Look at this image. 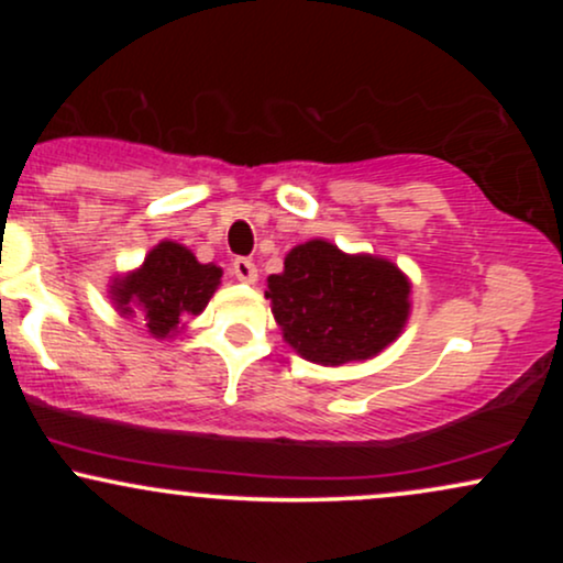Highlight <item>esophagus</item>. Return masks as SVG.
<instances>
[{"instance_id": "1", "label": "esophagus", "mask_w": 563, "mask_h": 563, "mask_svg": "<svg viewBox=\"0 0 563 563\" xmlns=\"http://www.w3.org/2000/svg\"><path fill=\"white\" fill-rule=\"evenodd\" d=\"M232 275H235L241 283H256V277H260V273H256V264L251 260H243V256L232 262Z\"/></svg>"}]
</instances>
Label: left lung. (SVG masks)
<instances>
[{
    "label": "left lung",
    "instance_id": "obj_1",
    "mask_svg": "<svg viewBox=\"0 0 563 563\" xmlns=\"http://www.w3.org/2000/svg\"><path fill=\"white\" fill-rule=\"evenodd\" d=\"M410 277L373 254H346L325 238L294 245L264 296L283 341L314 365L365 363L410 320Z\"/></svg>",
    "mask_w": 563,
    "mask_h": 563
}]
</instances>
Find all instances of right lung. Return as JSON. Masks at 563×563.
<instances>
[{
	"label": "right lung",
	"instance_id": "right-lung-1",
	"mask_svg": "<svg viewBox=\"0 0 563 563\" xmlns=\"http://www.w3.org/2000/svg\"><path fill=\"white\" fill-rule=\"evenodd\" d=\"M219 283L222 267L200 264L183 243L161 241L137 269L113 277L108 296L121 318L140 320L153 339L164 341L185 333V320L203 312Z\"/></svg>",
	"mask_w": 563,
	"mask_h": 563
}]
</instances>
